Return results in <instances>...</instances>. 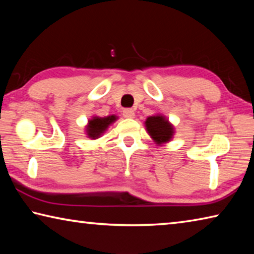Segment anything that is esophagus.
<instances>
[{
  "mask_svg": "<svg viewBox=\"0 0 254 254\" xmlns=\"http://www.w3.org/2000/svg\"><path fill=\"white\" fill-rule=\"evenodd\" d=\"M123 117L127 119H133L134 118V111L132 109H124L123 110Z\"/></svg>",
  "mask_w": 254,
  "mask_h": 254,
  "instance_id": "obj_1",
  "label": "esophagus"
}]
</instances>
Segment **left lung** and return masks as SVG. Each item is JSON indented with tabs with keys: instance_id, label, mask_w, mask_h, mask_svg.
Wrapping results in <instances>:
<instances>
[{
	"instance_id": "8db88e82",
	"label": "left lung",
	"mask_w": 254,
	"mask_h": 254,
	"mask_svg": "<svg viewBox=\"0 0 254 254\" xmlns=\"http://www.w3.org/2000/svg\"><path fill=\"white\" fill-rule=\"evenodd\" d=\"M145 127L152 139L161 144L170 141L174 135V127L162 115L149 117L145 121Z\"/></svg>"
}]
</instances>
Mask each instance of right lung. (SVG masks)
<instances>
[{"mask_svg": "<svg viewBox=\"0 0 254 254\" xmlns=\"http://www.w3.org/2000/svg\"><path fill=\"white\" fill-rule=\"evenodd\" d=\"M117 117L115 115H110V117L106 118H98L94 117L92 120L88 121V126L86 127V132H87V135L91 137V139H97L100 137L102 133L109 127L110 124L113 123Z\"/></svg>", "mask_w": 254, "mask_h": 254, "instance_id": "obj_1", "label": "right lung"}]
</instances>
